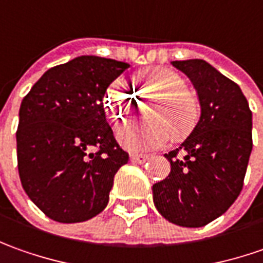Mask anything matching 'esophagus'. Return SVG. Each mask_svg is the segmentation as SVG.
Segmentation results:
<instances>
[{
	"label": "esophagus",
	"mask_w": 263,
	"mask_h": 263,
	"mask_svg": "<svg viewBox=\"0 0 263 263\" xmlns=\"http://www.w3.org/2000/svg\"><path fill=\"white\" fill-rule=\"evenodd\" d=\"M149 159V156L147 154H137V153H132L131 154V161L132 163H138V164H144L147 160Z\"/></svg>",
	"instance_id": "1"
}]
</instances>
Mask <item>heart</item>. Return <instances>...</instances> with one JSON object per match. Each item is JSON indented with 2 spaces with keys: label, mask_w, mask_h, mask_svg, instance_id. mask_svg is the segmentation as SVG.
I'll use <instances>...</instances> for the list:
<instances>
[{
  "label": "heart",
  "mask_w": 263,
  "mask_h": 263,
  "mask_svg": "<svg viewBox=\"0 0 263 263\" xmlns=\"http://www.w3.org/2000/svg\"><path fill=\"white\" fill-rule=\"evenodd\" d=\"M186 81L167 68L142 71L137 77V95L156 100L149 104V123H126L118 128L116 137L126 148L134 151L159 148L170 138L183 140L199 121L201 106L198 97L186 90ZM137 103L135 95L122 80H116L107 91L106 110L112 119L122 121Z\"/></svg>",
  "instance_id": "b5f03b06"
}]
</instances>
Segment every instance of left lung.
<instances>
[{"label":"left lung","mask_w":263,"mask_h":263,"mask_svg":"<svg viewBox=\"0 0 263 263\" xmlns=\"http://www.w3.org/2000/svg\"><path fill=\"white\" fill-rule=\"evenodd\" d=\"M172 65L194 84L201 115L179 148L164 154L170 173L153 185V201L167 221L204 227L230 208L243 187L252 153V112L240 87L204 59Z\"/></svg>","instance_id":"left-lung-1"}]
</instances>
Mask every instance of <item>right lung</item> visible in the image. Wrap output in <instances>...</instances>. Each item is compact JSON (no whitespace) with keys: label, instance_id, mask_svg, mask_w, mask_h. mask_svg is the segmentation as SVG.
Listing matches in <instances>:
<instances>
[{"label":"right lung","instance_id":"obj_1","mask_svg":"<svg viewBox=\"0 0 263 263\" xmlns=\"http://www.w3.org/2000/svg\"><path fill=\"white\" fill-rule=\"evenodd\" d=\"M128 68L115 59L77 57L48 69L22 102L15 134L20 180L55 221H87L102 213L116 172L129 160L103 106L107 87Z\"/></svg>","mask_w":263,"mask_h":263}]
</instances>
